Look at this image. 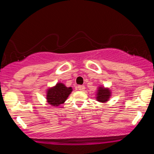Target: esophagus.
I'll return each instance as SVG.
<instances>
[{
	"label": "esophagus",
	"instance_id": "1",
	"mask_svg": "<svg viewBox=\"0 0 154 154\" xmlns=\"http://www.w3.org/2000/svg\"><path fill=\"white\" fill-rule=\"evenodd\" d=\"M78 88L79 91H83L85 89V87L84 85H79V86H78V88Z\"/></svg>",
	"mask_w": 154,
	"mask_h": 154
}]
</instances>
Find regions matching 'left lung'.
I'll return each mask as SVG.
<instances>
[{"instance_id":"obj_1","label":"left lung","mask_w":154,"mask_h":154,"mask_svg":"<svg viewBox=\"0 0 154 154\" xmlns=\"http://www.w3.org/2000/svg\"><path fill=\"white\" fill-rule=\"evenodd\" d=\"M95 99L100 103H106L110 99L111 96V91L109 88H105L103 86H98L96 91Z\"/></svg>"}]
</instances>
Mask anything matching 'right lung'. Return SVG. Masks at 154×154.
<instances>
[{"label": "right lung", "mask_w": 154, "mask_h": 154, "mask_svg": "<svg viewBox=\"0 0 154 154\" xmlns=\"http://www.w3.org/2000/svg\"><path fill=\"white\" fill-rule=\"evenodd\" d=\"M72 92V87L67 88L62 82H58L46 91L47 103L53 106H59L64 103Z\"/></svg>", "instance_id": "obj_1"}]
</instances>
